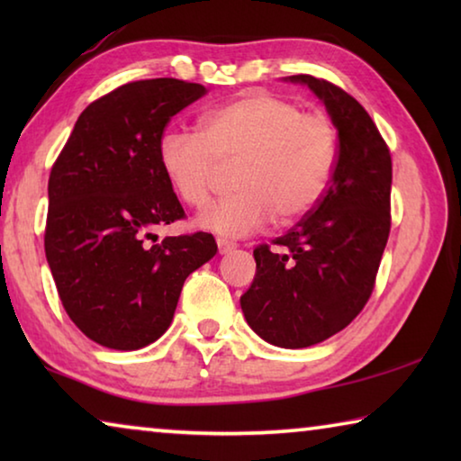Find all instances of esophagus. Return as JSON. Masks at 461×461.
Wrapping results in <instances>:
<instances>
[{"mask_svg":"<svg viewBox=\"0 0 461 461\" xmlns=\"http://www.w3.org/2000/svg\"><path fill=\"white\" fill-rule=\"evenodd\" d=\"M217 248H220V254H228L231 249H236V244L225 238H217Z\"/></svg>","mask_w":461,"mask_h":461,"instance_id":"1","label":"esophagus"}]
</instances>
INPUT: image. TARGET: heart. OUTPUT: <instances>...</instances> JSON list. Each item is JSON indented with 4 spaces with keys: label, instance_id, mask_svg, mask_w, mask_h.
<instances>
[{
    "label": "heart",
    "instance_id": "obj_1",
    "mask_svg": "<svg viewBox=\"0 0 461 461\" xmlns=\"http://www.w3.org/2000/svg\"><path fill=\"white\" fill-rule=\"evenodd\" d=\"M338 130L294 101L254 91L205 113L199 134L167 130L158 162L185 205L205 207L221 170L233 167L228 197L199 223L225 236H246L270 217L293 223L323 199L338 165Z\"/></svg>",
    "mask_w": 461,
    "mask_h": 461
}]
</instances>
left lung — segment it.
I'll use <instances>...</instances> for the list:
<instances>
[{
	"label": "left lung",
	"mask_w": 461,
	"mask_h": 461,
	"mask_svg": "<svg viewBox=\"0 0 461 461\" xmlns=\"http://www.w3.org/2000/svg\"><path fill=\"white\" fill-rule=\"evenodd\" d=\"M309 85L338 128V165L323 199L275 248L254 249L256 276L241 294L249 327L280 348H309L360 315L376 285L390 233L393 160L376 123L338 85Z\"/></svg>",
	"instance_id": "8db88e82"
}]
</instances>
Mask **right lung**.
I'll return each mask as SVG.
<instances>
[{
    "instance_id": "obj_1",
    "label": "right lung",
    "mask_w": 461,
    "mask_h": 461,
    "mask_svg": "<svg viewBox=\"0 0 461 461\" xmlns=\"http://www.w3.org/2000/svg\"><path fill=\"white\" fill-rule=\"evenodd\" d=\"M199 83L144 79L87 105L49 176L44 249L62 307L99 346L140 349L173 321L186 276L212 260V233L148 246L185 209L158 162V140Z\"/></svg>"
}]
</instances>
